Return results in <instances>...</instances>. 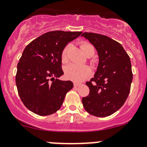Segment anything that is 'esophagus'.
Segmentation results:
<instances>
[{"mask_svg":"<svg viewBox=\"0 0 147 147\" xmlns=\"http://www.w3.org/2000/svg\"><path fill=\"white\" fill-rule=\"evenodd\" d=\"M73 84H74V87H78L80 85V83H74Z\"/></svg>","mask_w":147,"mask_h":147,"instance_id":"34e87169","label":"esophagus"}]
</instances>
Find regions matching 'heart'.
Listing matches in <instances>:
<instances>
[{"label":"heart","mask_w":147,"mask_h":147,"mask_svg":"<svg viewBox=\"0 0 147 147\" xmlns=\"http://www.w3.org/2000/svg\"><path fill=\"white\" fill-rule=\"evenodd\" d=\"M80 48L86 55L88 53H94V48L91 44L88 42H83L80 43ZM69 45H67L61 52V59L62 63H67L68 61V54ZM91 74V69L87 65H77L75 64H71L67 65L64 68V75L66 78L75 82H80L86 79Z\"/></svg>","instance_id":"heart-1"}]
</instances>
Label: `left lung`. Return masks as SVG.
I'll list each match as a JSON object with an SVG mask.
<instances>
[{
    "instance_id": "left-lung-1",
    "label": "left lung",
    "mask_w": 147,
    "mask_h": 147,
    "mask_svg": "<svg viewBox=\"0 0 147 147\" xmlns=\"http://www.w3.org/2000/svg\"><path fill=\"white\" fill-rule=\"evenodd\" d=\"M81 36L94 46L100 60L94 77L86 83L90 92L82 103L90 114L108 116L124 105L129 95L133 80L130 59L121 45L107 36L87 32Z\"/></svg>"
}]
</instances>
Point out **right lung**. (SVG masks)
I'll list each match as a JSON object with an SVG mask.
<instances>
[{
  "label": "right lung",
  "instance_id": "obj_1",
  "mask_svg": "<svg viewBox=\"0 0 147 147\" xmlns=\"http://www.w3.org/2000/svg\"><path fill=\"white\" fill-rule=\"evenodd\" d=\"M81 34L50 31L30 42L23 51L18 64L16 85L22 103L33 113L48 116L61 107L73 83L58 79L64 75L61 55L69 42Z\"/></svg>",
  "mask_w": 147,
  "mask_h": 147
}]
</instances>
